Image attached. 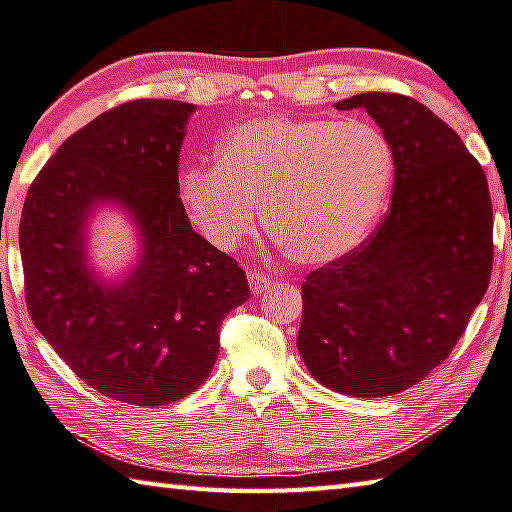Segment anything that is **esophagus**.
I'll use <instances>...</instances> for the list:
<instances>
[{
    "label": "esophagus",
    "mask_w": 512,
    "mask_h": 512,
    "mask_svg": "<svg viewBox=\"0 0 512 512\" xmlns=\"http://www.w3.org/2000/svg\"><path fill=\"white\" fill-rule=\"evenodd\" d=\"M248 282H250V291H253L255 295H262L266 288L273 284V277H268V275L259 273V271H250L248 273Z\"/></svg>",
    "instance_id": "obj_1"
}]
</instances>
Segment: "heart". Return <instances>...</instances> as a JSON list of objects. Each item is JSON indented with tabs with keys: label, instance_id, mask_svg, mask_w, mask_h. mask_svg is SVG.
Returning a JSON list of instances; mask_svg holds the SVG:
<instances>
[{
	"label": "heart",
	"instance_id": "b5f03b06",
	"mask_svg": "<svg viewBox=\"0 0 512 512\" xmlns=\"http://www.w3.org/2000/svg\"><path fill=\"white\" fill-rule=\"evenodd\" d=\"M396 154L360 120L264 116L230 127L215 167H188L179 197L192 224L219 250L257 226L295 262L329 264L362 244L385 208Z\"/></svg>",
	"mask_w": 512,
	"mask_h": 512
}]
</instances>
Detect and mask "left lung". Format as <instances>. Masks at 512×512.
I'll return each instance as SVG.
<instances>
[{
  "instance_id": "1",
  "label": "left lung",
  "mask_w": 512,
  "mask_h": 512,
  "mask_svg": "<svg viewBox=\"0 0 512 512\" xmlns=\"http://www.w3.org/2000/svg\"><path fill=\"white\" fill-rule=\"evenodd\" d=\"M365 109L396 154L392 206L378 228L302 282L297 349L333 392L383 398L450 356L492 273V201L479 161L421 102L371 91Z\"/></svg>"
}]
</instances>
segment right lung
I'll use <instances>...</instances> for the list:
<instances>
[{
	"instance_id": "add662e5",
	"label": "right lung",
	"mask_w": 512,
	"mask_h": 512,
	"mask_svg": "<svg viewBox=\"0 0 512 512\" xmlns=\"http://www.w3.org/2000/svg\"><path fill=\"white\" fill-rule=\"evenodd\" d=\"M194 105L145 98L114 107L60 145L31 183L20 221L31 320L73 374L114 401L159 407L194 392L219 353V327L244 304V268L192 230L179 152ZM118 202L142 259L107 285L86 264V219Z\"/></svg>"
}]
</instances>
